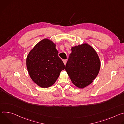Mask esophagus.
I'll use <instances>...</instances> for the list:
<instances>
[{"label": "esophagus", "instance_id": "obj_1", "mask_svg": "<svg viewBox=\"0 0 124 124\" xmlns=\"http://www.w3.org/2000/svg\"><path fill=\"white\" fill-rule=\"evenodd\" d=\"M66 62H67V60H63V63H64V64L65 65L66 64Z\"/></svg>", "mask_w": 124, "mask_h": 124}]
</instances>
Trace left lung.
Instances as JSON below:
<instances>
[{"label": "left lung", "instance_id": "obj_1", "mask_svg": "<svg viewBox=\"0 0 124 124\" xmlns=\"http://www.w3.org/2000/svg\"><path fill=\"white\" fill-rule=\"evenodd\" d=\"M71 51L65 70L76 87L84 88L97 76L101 62L97 52L88 44L73 47Z\"/></svg>", "mask_w": 124, "mask_h": 124}]
</instances>
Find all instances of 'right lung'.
Masks as SVG:
<instances>
[{
    "label": "right lung",
    "mask_w": 124,
    "mask_h": 124,
    "mask_svg": "<svg viewBox=\"0 0 124 124\" xmlns=\"http://www.w3.org/2000/svg\"><path fill=\"white\" fill-rule=\"evenodd\" d=\"M56 45L44 39L30 51L26 58V67L31 79L42 88L53 85L65 65L58 56Z\"/></svg>",
    "instance_id": "1"
}]
</instances>
